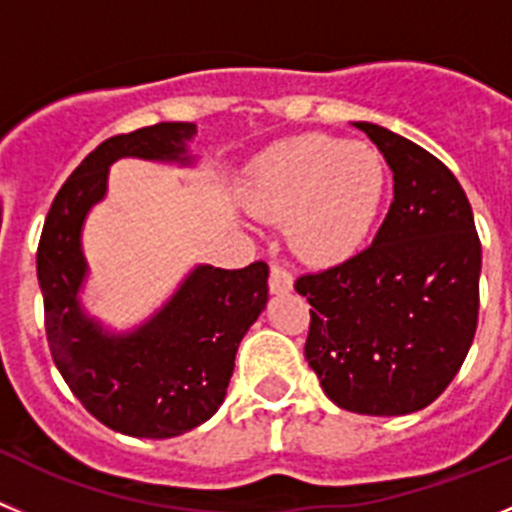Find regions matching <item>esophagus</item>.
I'll use <instances>...</instances> for the list:
<instances>
[{
  "label": "esophagus",
  "mask_w": 512,
  "mask_h": 512,
  "mask_svg": "<svg viewBox=\"0 0 512 512\" xmlns=\"http://www.w3.org/2000/svg\"><path fill=\"white\" fill-rule=\"evenodd\" d=\"M290 288H293V275H290V270H285L283 265L273 262L270 265V290L273 293H288Z\"/></svg>",
  "instance_id": "esophagus-1"
}]
</instances>
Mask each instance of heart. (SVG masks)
I'll return each mask as SVG.
<instances>
[{
  "mask_svg": "<svg viewBox=\"0 0 512 512\" xmlns=\"http://www.w3.org/2000/svg\"><path fill=\"white\" fill-rule=\"evenodd\" d=\"M382 191L385 168L370 145L301 135L257 158L245 201L267 222L290 216V242L303 257L342 260L370 232Z\"/></svg>",
  "mask_w": 512,
  "mask_h": 512,
  "instance_id": "1",
  "label": "heart"
}]
</instances>
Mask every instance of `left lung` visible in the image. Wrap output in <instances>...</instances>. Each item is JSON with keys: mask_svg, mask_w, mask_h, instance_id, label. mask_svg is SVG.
I'll use <instances>...</instances> for the list:
<instances>
[{"mask_svg": "<svg viewBox=\"0 0 512 512\" xmlns=\"http://www.w3.org/2000/svg\"><path fill=\"white\" fill-rule=\"evenodd\" d=\"M393 170V204L372 245L296 290L311 303L308 367L339 408L405 416L462 367L480 316L482 245L449 168L416 142L357 122Z\"/></svg>", "mask_w": 512, "mask_h": 512, "instance_id": "1", "label": "left lung"}]
</instances>
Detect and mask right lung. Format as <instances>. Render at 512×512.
<instances>
[{"label":"right lung","mask_w":512,"mask_h":512,"mask_svg":"<svg viewBox=\"0 0 512 512\" xmlns=\"http://www.w3.org/2000/svg\"><path fill=\"white\" fill-rule=\"evenodd\" d=\"M191 122L117 135L86 155L53 199L38 245V280L53 362L71 393L104 426L137 439H170L201 426L224 403L242 336L267 303V265H199L153 319L109 334L78 303L86 278L81 227L107 193L119 158L191 163Z\"/></svg>","instance_id":"right-lung-1"}]
</instances>
